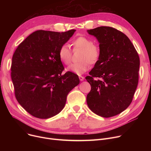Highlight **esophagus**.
Instances as JSON below:
<instances>
[{"label":"esophagus","mask_w":151,"mask_h":151,"mask_svg":"<svg viewBox=\"0 0 151 151\" xmlns=\"http://www.w3.org/2000/svg\"><path fill=\"white\" fill-rule=\"evenodd\" d=\"M79 79H80V80L81 81H84V78L83 76H79Z\"/></svg>","instance_id":"34e87169"}]
</instances>
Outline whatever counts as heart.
<instances>
[{"label":"heart","mask_w":151,"mask_h":151,"mask_svg":"<svg viewBox=\"0 0 151 151\" xmlns=\"http://www.w3.org/2000/svg\"><path fill=\"white\" fill-rule=\"evenodd\" d=\"M72 44L74 49L81 50L79 58L81 61L71 63L67 68V70L80 75L88 70L89 63L92 65L99 61L100 58V50L97 45L93 43L92 39L84 36L76 38ZM58 55L60 60L63 63L69 64L71 58V51L68 45H62L59 50Z\"/></svg>","instance_id":"obj_1"}]
</instances>
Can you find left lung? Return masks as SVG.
<instances>
[{
  "mask_svg": "<svg viewBox=\"0 0 151 151\" xmlns=\"http://www.w3.org/2000/svg\"><path fill=\"white\" fill-rule=\"evenodd\" d=\"M87 32L96 37L100 50L99 61L86 77L91 86L87 104L95 114L110 117L122 113L132 101L138 83L139 58L130 39L119 30L101 26Z\"/></svg>",
  "mask_w": 151,
  "mask_h": 151,
  "instance_id": "left-lung-1",
  "label": "left lung"
}]
</instances>
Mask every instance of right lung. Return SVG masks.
I'll list each match as a JSON object with an SVG mask.
<instances>
[{"instance_id":"right-lung-1","label":"right lung","mask_w":151,"mask_h":151,"mask_svg":"<svg viewBox=\"0 0 151 151\" xmlns=\"http://www.w3.org/2000/svg\"><path fill=\"white\" fill-rule=\"evenodd\" d=\"M76 30L65 32L39 30L15 50L11 77L16 99L30 114L47 119L64 108L68 93L80 83L78 76L64 70L58 52Z\"/></svg>"}]
</instances>
